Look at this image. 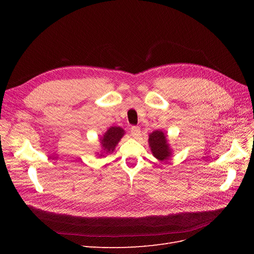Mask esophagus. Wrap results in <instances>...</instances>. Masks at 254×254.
<instances>
[{"label":"esophagus","mask_w":254,"mask_h":254,"mask_svg":"<svg viewBox=\"0 0 254 254\" xmlns=\"http://www.w3.org/2000/svg\"><path fill=\"white\" fill-rule=\"evenodd\" d=\"M130 133H131V135L133 137H137V136L140 135V133H141V130H140L139 127L133 126V127H131V129H130Z\"/></svg>","instance_id":"obj_1"}]
</instances>
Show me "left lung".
I'll use <instances>...</instances> for the list:
<instances>
[{"label": "left lung", "instance_id": "8db88e82", "mask_svg": "<svg viewBox=\"0 0 254 254\" xmlns=\"http://www.w3.org/2000/svg\"><path fill=\"white\" fill-rule=\"evenodd\" d=\"M148 144L152 156L159 161H166L173 156V149L167 140V134L162 130H155L149 133Z\"/></svg>", "mask_w": 254, "mask_h": 254}]
</instances>
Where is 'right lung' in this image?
<instances>
[{"instance_id":"obj_1","label":"right lung","mask_w":254,"mask_h":254,"mask_svg":"<svg viewBox=\"0 0 254 254\" xmlns=\"http://www.w3.org/2000/svg\"><path fill=\"white\" fill-rule=\"evenodd\" d=\"M125 134V130L121 127H110L108 130L99 137V143H101V150L96 151L95 153L98 157H105L106 155L112 153L117 147V145L121 141V139Z\"/></svg>"}]
</instances>
